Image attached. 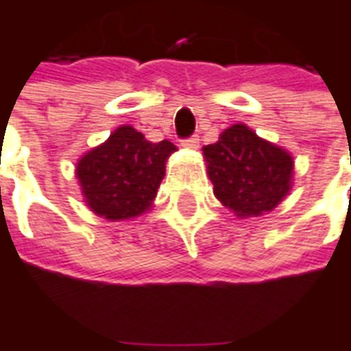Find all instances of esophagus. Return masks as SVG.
Masks as SVG:
<instances>
[{"label":"esophagus","mask_w":351,"mask_h":351,"mask_svg":"<svg viewBox=\"0 0 351 351\" xmlns=\"http://www.w3.org/2000/svg\"><path fill=\"white\" fill-rule=\"evenodd\" d=\"M199 143H200L199 135H191V137H187V139H183V141H181V145H183V147H187V149H199Z\"/></svg>","instance_id":"34e87169"}]
</instances>
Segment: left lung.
Returning <instances> with one entry per match:
<instances>
[{
	"mask_svg": "<svg viewBox=\"0 0 351 351\" xmlns=\"http://www.w3.org/2000/svg\"><path fill=\"white\" fill-rule=\"evenodd\" d=\"M202 151L214 195L235 216L271 212L291 191L292 156L248 125L233 124Z\"/></svg>",
	"mask_w": 351,
	"mask_h": 351,
	"instance_id": "1",
	"label": "left lung"
}]
</instances>
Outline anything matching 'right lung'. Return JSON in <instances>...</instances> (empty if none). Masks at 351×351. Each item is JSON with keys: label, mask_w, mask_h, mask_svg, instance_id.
I'll return each instance as SVG.
<instances>
[{"label": "right lung", "mask_w": 351, "mask_h": 351, "mask_svg": "<svg viewBox=\"0 0 351 351\" xmlns=\"http://www.w3.org/2000/svg\"><path fill=\"white\" fill-rule=\"evenodd\" d=\"M173 151L176 145L166 139L151 143L132 125H120L78 160L76 178L86 204L110 221L141 216L151 210Z\"/></svg>", "instance_id": "1"}]
</instances>
